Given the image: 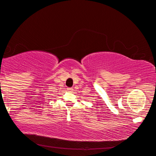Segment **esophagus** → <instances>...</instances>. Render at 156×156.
I'll return each mask as SVG.
<instances>
[{"instance_id":"esophagus-1","label":"esophagus","mask_w":156,"mask_h":156,"mask_svg":"<svg viewBox=\"0 0 156 156\" xmlns=\"http://www.w3.org/2000/svg\"><path fill=\"white\" fill-rule=\"evenodd\" d=\"M67 90L69 91V92H71L73 90V88H67Z\"/></svg>"}]
</instances>
